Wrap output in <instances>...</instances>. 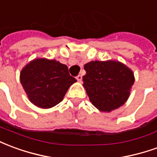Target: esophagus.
<instances>
[{
  "mask_svg": "<svg viewBox=\"0 0 157 157\" xmlns=\"http://www.w3.org/2000/svg\"><path fill=\"white\" fill-rule=\"evenodd\" d=\"M76 78H77V80L81 82V81H82V75H81V74H78V75L76 77Z\"/></svg>",
  "mask_w": 157,
  "mask_h": 157,
  "instance_id": "34e87169",
  "label": "esophagus"
}]
</instances>
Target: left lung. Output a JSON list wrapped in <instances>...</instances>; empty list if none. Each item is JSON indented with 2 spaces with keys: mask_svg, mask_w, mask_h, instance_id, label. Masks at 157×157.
I'll use <instances>...</instances> for the list:
<instances>
[{
  "mask_svg": "<svg viewBox=\"0 0 157 157\" xmlns=\"http://www.w3.org/2000/svg\"><path fill=\"white\" fill-rule=\"evenodd\" d=\"M84 86L92 104L101 112L123 105L134 83V73L119 62H90L84 65Z\"/></svg>",
  "mask_w": 157,
  "mask_h": 157,
  "instance_id": "obj_1",
  "label": "left lung"
}]
</instances>
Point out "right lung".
<instances>
[{
    "label": "right lung",
    "instance_id": "add662e5",
    "mask_svg": "<svg viewBox=\"0 0 157 157\" xmlns=\"http://www.w3.org/2000/svg\"><path fill=\"white\" fill-rule=\"evenodd\" d=\"M20 81L28 97L40 108H51L63 100L76 79L65 64L56 60L35 59L22 70Z\"/></svg>",
    "mask_w": 157,
    "mask_h": 157
}]
</instances>
